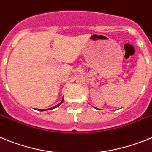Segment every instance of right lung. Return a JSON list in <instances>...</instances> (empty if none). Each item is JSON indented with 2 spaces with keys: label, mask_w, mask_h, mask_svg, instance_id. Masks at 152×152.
<instances>
[{
  "label": "right lung",
  "mask_w": 152,
  "mask_h": 152,
  "mask_svg": "<svg viewBox=\"0 0 152 152\" xmlns=\"http://www.w3.org/2000/svg\"><path fill=\"white\" fill-rule=\"evenodd\" d=\"M63 102V99H62V101H61V102H60V103L58 104V105H55V106H53V108H50V109H55V108L58 107V106H59V105H60V104H61V103H62V102ZM38 110H39V111H45V110H44V109H38Z\"/></svg>",
  "instance_id": "add662e5"
}]
</instances>
